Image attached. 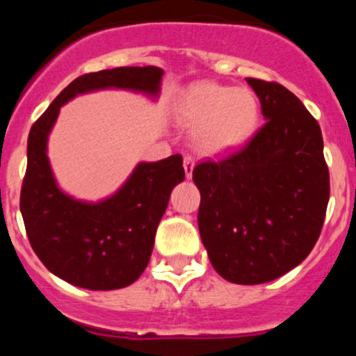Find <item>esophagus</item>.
<instances>
[{
  "label": "esophagus",
  "instance_id": "esophagus-1",
  "mask_svg": "<svg viewBox=\"0 0 356 356\" xmlns=\"http://www.w3.org/2000/svg\"><path fill=\"white\" fill-rule=\"evenodd\" d=\"M192 169H194V157L192 155H186L184 157V170H186V177H192Z\"/></svg>",
  "mask_w": 356,
  "mask_h": 356
}]
</instances>
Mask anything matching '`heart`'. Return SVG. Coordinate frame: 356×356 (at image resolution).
<instances>
[{"instance_id": "1", "label": "heart", "mask_w": 356, "mask_h": 356, "mask_svg": "<svg viewBox=\"0 0 356 356\" xmlns=\"http://www.w3.org/2000/svg\"><path fill=\"white\" fill-rule=\"evenodd\" d=\"M175 113L197 124L194 138L204 152L219 154L248 142L259 122V100L249 88L195 81L175 100Z\"/></svg>"}]
</instances>
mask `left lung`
I'll return each mask as SVG.
<instances>
[{"label":"left lung","instance_id":"8db88e82","mask_svg":"<svg viewBox=\"0 0 356 356\" xmlns=\"http://www.w3.org/2000/svg\"><path fill=\"white\" fill-rule=\"evenodd\" d=\"M264 125L246 145L192 170L197 222L224 280L261 284L296 268L316 244L330 199L318 122L276 81L246 79Z\"/></svg>","mask_w":356,"mask_h":356}]
</instances>
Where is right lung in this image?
<instances>
[{
    "mask_svg": "<svg viewBox=\"0 0 356 356\" xmlns=\"http://www.w3.org/2000/svg\"><path fill=\"white\" fill-rule=\"evenodd\" d=\"M164 72L118 67L73 80L35 122L19 209L28 239L48 271L79 288L107 291L132 284L144 273L170 192L184 181L182 155L140 162L117 194L88 204L61 192L53 177L47 140L60 107L79 93L127 88L157 97Z\"/></svg>",
    "mask_w": 356,
    "mask_h": 356,
    "instance_id": "right-lung-1",
    "label": "right lung"
}]
</instances>
